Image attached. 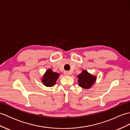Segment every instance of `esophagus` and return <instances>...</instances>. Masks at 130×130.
Wrapping results in <instances>:
<instances>
[{
  "label": "esophagus",
  "mask_w": 130,
  "mask_h": 130,
  "mask_svg": "<svg viewBox=\"0 0 130 130\" xmlns=\"http://www.w3.org/2000/svg\"><path fill=\"white\" fill-rule=\"evenodd\" d=\"M64 74L66 76L69 75V74H70V72H69L68 71H65V72H64Z\"/></svg>",
  "instance_id": "34e87169"
}]
</instances>
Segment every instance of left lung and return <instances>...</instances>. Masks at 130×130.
Here are the masks:
<instances>
[{
    "mask_svg": "<svg viewBox=\"0 0 130 130\" xmlns=\"http://www.w3.org/2000/svg\"><path fill=\"white\" fill-rule=\"evenodd\" d=\"M79 86L84 89H89L96 81V77L91 75L87 71L83 70L78 75Z\"/></svg>",
    "mask_w": 130,
    "mask_h": 130,
    "instance_id": "left-lung-1",
    "label": "left lung"
}]
</instances>
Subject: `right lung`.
Instances as JSON below:
<instances>
[{
  "label": "right lung",
  "mask_w": 130,
  "mask_h": 130,
  "mask_svg": "<svg viewBox=\"0 0 130 130\" xmlns=\"http://www.w3.org/2000/svg\"><path fill=\"white\" fill-rule=\"evenodd\" d=\"M59 75L58 73L53 72L52 69L50 68L46 71L43 76L42 78V83L46 87H52L55 84Z\"/></svg>",
  "instance_id": "right-lung-1"
}]
</instances>
